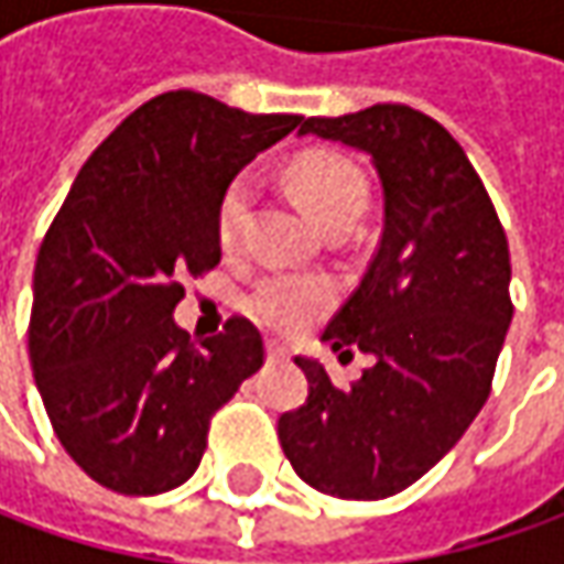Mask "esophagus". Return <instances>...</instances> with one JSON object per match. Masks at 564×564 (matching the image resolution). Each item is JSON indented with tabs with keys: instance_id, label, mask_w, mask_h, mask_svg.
Segmentation results:
<instances>
[{
	"instance_id": "obj_1",
	"label": "esophagus",
	"mask_w": 564,
	"mask_h": 564,
	"mask_svg": "<svg viewBox=\"0 0 564 564\" xmlns=\"http://www.w3.org/2000/svg\"><path fill=\"white\" fill-rule=\"evenodd\" d=\"M285 358H289V351H285L282 345H275V341L267 345V360H270V364H282Z\"/></svg>"
}]
</instances>
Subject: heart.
Listing matches in <instances>:
<instances>
[{
	"label": "heart",
	"mask_w": 564,
	"mask_h": 564,
	"mask_svg": "<svg viewBox=\"0 0 564 564\" xmlns=\"http://www.w3.org/2000/svg\"><path fill=\"white\" fill-rule=\"evenodd\" d=\"M297 197L314 213V219L326 231L351 228L367 209V175L360 165L336 153V150H307L294 156L289 165ZM257 182L250 172L235 175L219 197L216 209V231L223 250H238L245 245L253 216ZM336 301V289L316 275H294V272H267L248 294V311L253 319L270 326L275 333H301L314 319L326 314Z\"/></svg>",
	"instance_id": "b5f03b06"
}]
</instances>
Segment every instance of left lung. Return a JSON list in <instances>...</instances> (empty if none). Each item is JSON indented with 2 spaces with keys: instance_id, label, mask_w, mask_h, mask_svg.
<instances>
[{
  "instance_id": "obj_1",
  "label": "left lung",
  "mask_w": 564,
  "mask_h": 564,
  "mask_svg": "<svg viewBox=\"0 0 564 564\" xmlns=\"http://www.w3.org/2000/svg\"><path fill=\"white\" fill-rule=\"evenodd\" d=\"M319 134L370 153L382 185V238L323 338L377 360L348 389L294 358L311 395L279 417L297 477L336 499H386L421 480L465 436L492 389L509 333L506 228L462 143L421 109L379 102Z\"/></svg>"
}]
</instances>
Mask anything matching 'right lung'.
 <instances>
[{
  "mask_svg": "<svg viewBox=\"0 0 564 564\" xmlns=\"http://www.w3.org/2000/svg\"><path fill=\"white\" fill-rule=\"evenodd\" d=\"M304 116H250L197 90L138 106L80 165L46 231L31 364L58 443L99 487L185 484L213 414L263 367L260 329L228 316L194 341L172 311L219 257L216 209L245 165Z\"/></svg>",
  "mask_w": 564,
  "mask_h": 564,
  "instance_id": "add662e5",
  "label": "right lung"
}]
</instances>
